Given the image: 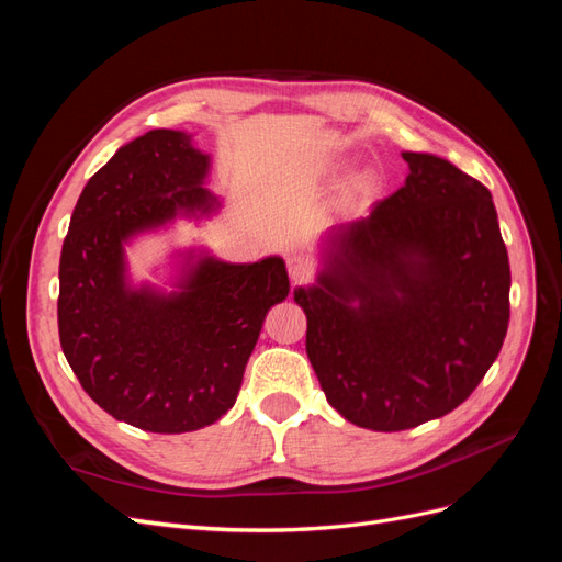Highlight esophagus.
Listing matches in <instances>:
<instances>
[{"label": "esophagus", "mask_w": 562, "mask_h": 562, "mask_svg": "<svg viewBox=\"0 0 562 562\" xmlns=\"http://www.w3.org/2000/svg\"><path fill=\"white\" fill-rule=\"evenodd\" d=\"M288 267V277H291L293 283H304L314 271V265L310 258H304V255H291V258L285 260Z\"/></svg>", "instance_id": "obj_1"}]
</instances>
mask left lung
<instances>
[{"instance_id":"8db88e82","label":"left lung","mask_w":562,"mask_h":562,"mask_svg":"<svg viewBox=\"0 0 562 562\" xmlns=\"http://www.w3.org/2000/svg\"><path fill=\"white\" fill-rule=\"evenodd\" d=\"M403 159L401 190L333 229L318 285L295 291L323 394L372 431L415 429L462 405L508 328L512 269L490 190L440 157Z\"/></svg>"}]
</instances>
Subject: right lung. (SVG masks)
Listing matches in <instances>:
<instances>
[{
  "label": "right lung",
  "mask_w": 562,
  "mask_h": 562,
  "mask_svg": "<svg viewBox=\"0 0 562 562\" xmlns=\"http://www.w3.org/2000/svg\"><path fill=\"white\" fill-rule=\"evenodd\" d=\"M206 171L209 157L190 135H140L83 187L60 252L67 363L108 415L155 434L196 431L229 411L267 312L291 291L281 258H206L178 295L128 291L122 241L178 209L211 211Z\"/></svg>",
  "instance_id": "add662e5"
}]
</instances>
